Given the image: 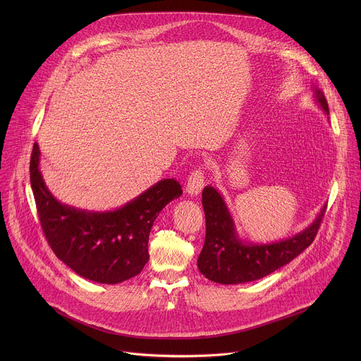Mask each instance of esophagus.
I'll return each mask as SVG.
<instances>
[{"label":"esophagus","mask_w":361,"mask_h":361,"mask_svg":"<svg viewBox=\"0 0 361 361\" xmlns=\"http://www.w3.org/2000/svg\"><path fill=\"white\" fill-rule=\"evenodd\" d=\"M202 187H204V173H202L201 170L192 171V173L190 174L188 180H187V187H185L187 192H188L190 195H194V197H195V195H198V194L201 192Z\"/></svg>","instance_id":"esophagus-1"}]
</instances>
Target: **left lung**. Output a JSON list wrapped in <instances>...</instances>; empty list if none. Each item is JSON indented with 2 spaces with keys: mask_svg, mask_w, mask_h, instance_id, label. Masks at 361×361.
<instances>
[{
  "mask_svg": "<svg viewBox=\"0 0 361 361\" xmlns=\"http://www.w3.org/2000/svg\"><path fill=\"white\" fill-rule=\"evenodd\" d=\"M313 95L329 120V106L323 91L313 87ZM201 202L205 214V241L197 266L204 277L220 284L260 280L293 262L313 243L326 213L324 204L313 223L293 237L271 243H252L238 235L233 216L216 187H204Z\"/></svg>",
  "mask_w": 361,
  "mask_h": 361,
  "instance_id": "obj_1",
  "label": "left lung"
}]
</instances>
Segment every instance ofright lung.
<instances>
[{"instance_id": "right-lung-1", "label": "right lung", "mask_w": 361, "mask_h": 361, "mask_svg": "<svg viewBox=\"0 0 361 361\" xmlns=\"http://www.w3.org/2000/svg\"><path fill=\"white\" fill-rule=\"evenodd\" d=\"M39 147H32L30 181L41 227L59 259L78 276L117 284L141 273L148 262V237L154 220L183 194L174 178L157 181L144 192L109 212L77 209L57 200L39 170Z\"/></svg>"}]
</instances>
